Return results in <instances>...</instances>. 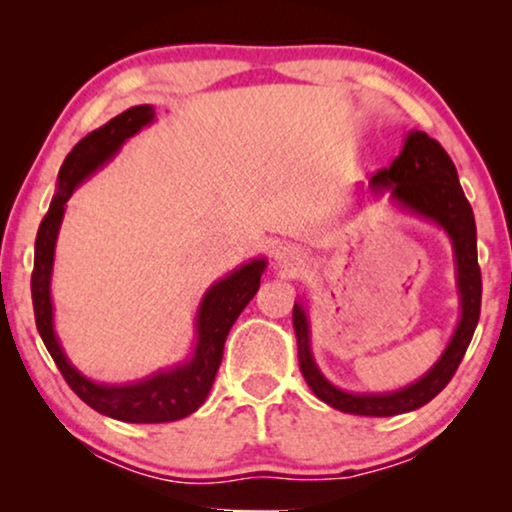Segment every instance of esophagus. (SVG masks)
<instances>
[{
  "label": "esophagus",
  "instance_id": "1",
  "mask_svg": "<svg viewBox=\"0 0 512 512\" xmlns=\"http://www.w3.org/2000/svg\"><path fill=\"white\" fill-rule=\"evenodd\" d=\"M275 263L284 270L293 268V265H298V251L289 244H279V247H275Z\"/></svg>",
  "mask_w": 512,
  "mask_h": 512
}]
</instances>
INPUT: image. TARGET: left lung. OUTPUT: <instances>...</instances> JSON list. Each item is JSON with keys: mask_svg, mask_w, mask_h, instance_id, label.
<instances>
[{"mask_svg": "<svg viewBox=\"0 0 512 512\" xmlns=\"http://www.w3.org/2000/svg\"><path fill=\"white\" fill-rule=\"evenodd\" d=\"M370 191L382 195L391 193V200L405 212L433 221L450 237L457 265V291H459V324L454 328L450 342L440 359L426 373L408 387L384 394H361L345 391L331 384L321 373L310 347V321L303 303L293 305V331L298 340V363L305 382L310 384L314 396L326 405L363 417H391L422 408L447 387L457 373L480 319L482 277L478 268V235H475L473 209L461 191L457 167L447 156L443 146L422 130L408 132L403 151L394 163L384 167L370 179Z\"/></svg>", "mask_w": 512, "mask_h": 512, "instance_id": "1", "label": "left lung"}]
</instances>
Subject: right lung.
<instances>
[{"label":"right lung","mask_w":512,"mask_h":512,"mask_svg":"<svg viewBox=\"0 0 512 512\" xmlns=\"http://www.w3.org/2000/svg\"><path fill=\"white\" fill-rule=\"evenodd\" d=\"M156 109L151 104L130 107L123 114L111 118L102 128H97L81 139L67 153L65 163L58 172V191H55L48 214L41 221L37 242H34V272H32V305L34 319L41 340L53 356L55 366L60 368L69 387L83 403L107 415L130 424H160L184 419L205 403L212 389L216 370L223 359V345L233 328L235 319L249 305L261 286V275L265 270V258L240 265L219 282H214L200 300L195 314V345L186 361L174 368L156 370L146 380L130 384H102L90 380L72 366L62 349L53 328V300H51V275L55 242L65 216L67 200L72 198L76 186L83 184L90 174H95L104 163L121 151V146L132 135L153 123Z\"/></svg>","instance_id":"1"}]
</instances>
